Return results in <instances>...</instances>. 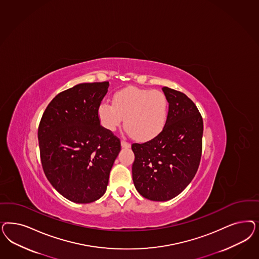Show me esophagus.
Listing matches in <instances>:
<instances>
[{"label": "esophagus", "mask_w": 259, "mask_h": 259, "mask_svg": "<svg viewBox=\"0 0 259 259\" xmlns=\"http://www.w3.org/2000/svg\"><path fill=\"white\" fill-rule=\"evenodd\" d=\"M121 146H122V148H131V144L125 142V141H122Z\"/></svg>", "instance_id": "34e87169"}]
</instances>
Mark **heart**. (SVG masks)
Here are the masks:
<instances>
[{"label": "heart", "instance_id": "obj_1", "mask_svg": "<svg viewBox=\"0 0 259 259\" xmlns=\"http://www.w3.org/2000/svg\"><path fill=\"white\" fill-rule=\"evenodd\" d=\"M167 115V97L156 90L127 88L114 94L113 105L102 102L98 107V118L105 128L115 132L125 119V130L139 141H148L161 134Z\"/></svg>", "mask_w": 259, "mask_h": 259}]
</instances>
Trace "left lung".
Instances as JSON below:
<instances>
[{
  "label": "left lung",
  "mask_w": 259,
  "mask_h": 259,
  "mask_svg": "<svg viewBox=\"0 0 259 259\" xmlns=\"http://www.w3.org/2000/svg\"><path fill=\"white\" fill-rule=\"evenodd\" d=\"M168 103L167 124L148 142L132 145L133 180L143 197L172 199L191 183L202 154L203 119L194 103L183 92L163 89Z\"/></svg>",
  "instance_id": "1"
}]
</instances>
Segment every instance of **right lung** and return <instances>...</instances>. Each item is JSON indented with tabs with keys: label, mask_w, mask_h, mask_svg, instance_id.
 <instances>
[{
	"label": "right lung",
	"mask_w": 259,
	"mask_h": 259,
	"mask_svg": "<svg viewBox=\"0 0 259 259\" xmlns=\"http://www.w3.org/2000/svg\"><path fill=\"white\" fill-rule=\"evenodd\" d=\"M109 82L83 83L60 92L42 114L38 139L42 169L65 198L87 204L107 191L120 139L100 125L98 107Z\"/></svg>",
	"instance_id": "add662e5"
}]
</instances>
